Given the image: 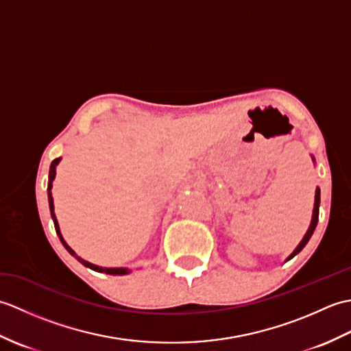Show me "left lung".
Instances as JSON below:
<instances>
[{"label":"left lung","mask_w":351,"mask_h":351,"mask_svg":"<svg viewBox=\"0 0 351 351\" xmlns=\"http://www.w3.org/2000/svg\"><path fill=\"white\" fill-rule=\"evenodd\" d=\"M314 160V158H312ZM315 161V160H314ZM318 210H319V189L317 187V190H315V204H314V211H312V220H311V225H309V229L306 230V234H304V237H303V240L300 241V244L297 245L295 247V250L291 253V255L288 256V259L287 261H289L291 258H294L297 253H300L302 252V249L304 247V245L308 244V241L311 240V237H312V234H314V230H315V228H317V223H318Z\"/></svg>","instance_id":"left-lung-1"}]
</instances>
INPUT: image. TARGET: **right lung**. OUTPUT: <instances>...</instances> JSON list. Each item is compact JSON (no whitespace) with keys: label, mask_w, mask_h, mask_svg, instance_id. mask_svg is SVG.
<instances>
[{"label":"right lung","mask_w":351,"mask_h":351,"mask_svg":"<svg viewBox=\"0 0 351 351\" xmlns=\"http://www.w3.org/2000/svg\"><path fill=\"white\" fill-rule=\"evenodd\" d=\"M60 160L62 158H56L54 161L51 162V167H49V176H48V202H49V211H51V217H52V220H54V226H56V232H57V235H58V238H60V241H62V244L64 245L66 247V250H68L71 255L73 256V258H77L81 264L83 265H86V267H88V268H92V270H95V271H99V273H106V274H113V276H122V274H128L131 270H128V268H107V267H99V265H95V264H92V263H88V261H84L83 258H80L75 252H73L69 245H68V243L64 241V238L62 237V232H60V228H58V221H57V219H56V214H54V200H52V195H51V189H52V181H54V178H56V167H57V164L60 162Z\"/></svg>","instance_id":"add662e5"}]
</instances>
